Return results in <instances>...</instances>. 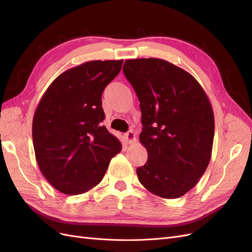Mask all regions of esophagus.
I'll list each match as a JSON object with an SVG mask.
<instances>
[{
  "label": "esophagus",
  "mask_w": 252,
  "mask_h": 252,
  "mask_svg": "<svg viewBox=\"0 0 252 252\" xmlns=\"http://www.w3.org/2000/svg\"><path fill=\"white\" fill-rule=\"evenodd\" d=\"M124 138H125V141L128 143V144H132V143H135L136 142V138H135V134L132 130H129L127 131L125 134H124Z\"/></svg>",
  "instance_id": "esophagus-1"
}]
</instances>
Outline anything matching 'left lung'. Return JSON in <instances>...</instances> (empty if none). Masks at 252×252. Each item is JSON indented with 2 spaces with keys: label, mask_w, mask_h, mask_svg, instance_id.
<instances>
[{
  "label": "left lung",
  "mask_w": 252,
  "mask_h": 252,
  "mask_svg": "<svg viewBox=\"0 0 252 252\" xmlns=\"http://www.w3.org/2000/svg\"><path fill=\"white\" fill-rule=\"evenodd\" d=\"M123 71L140 101V142L148 159L136 169L148 191L177 199L192 189L209 164L215 117L191 74L161 59L126 60Z\"/></svg>",
  "instance_id": "8db88e82"
}]
</instances>
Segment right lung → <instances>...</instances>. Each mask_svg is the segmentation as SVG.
I'll return each instance as SVG.
<instances>
[{
    "label": "right lung",
    "mask_w": 252,
    "mask_h": 252,
    "mask_svg": "<svg viewBox=\"0 0 252 252\" xmlns=\"http://www.w3.org/2000/svg\"><path fill=\"white\" fill-rule=\"evenodd\" d=\"M123 60L90 61L61 73L35 109L32 140L43 175L65 194H81L104 178L121 142L102 122V94Z\"/></svg>",
    "instance_id": "right-lung-1"
}]
</instances>
